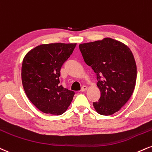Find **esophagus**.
<instances>
[{"mask_svg":"<svg viewBox=\"0 0 152 152\" xmlns=\"http://www.w3.org/2000/svg\"><path fill=\"white\" fill-rule=\"evenodd\" d=\"M87 90V87L86 86H82V88H81V91H82V92H83V91H86Z\"/></svg>","mask_w":152,"mask_h":152,"instance_id":"obj_1","label":"esophagus"}]
</instances>
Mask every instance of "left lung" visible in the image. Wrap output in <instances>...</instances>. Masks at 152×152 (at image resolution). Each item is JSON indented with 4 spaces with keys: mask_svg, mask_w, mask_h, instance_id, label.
<instances>
[{
    "mask_svg": "<svg viewBox=\"0 0 152 152\" xmlns=\"http://www.w3.org/2000/svg\"><path fill=\"white\" fill-rule=\"evenodd\" d=\"M86 64L96 74L99 100L94 102L96 112L111 115L128 101L137 80V66L127 46L111 38L79 45Z\"/></svg>",
    "mask_w": 152,
    "mask_h": 152,
    "instance_id": "left-lung-1",
    "label": "left lung"
}]
</instances>
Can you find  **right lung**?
<instances>
[{
    "instance_id": "right-lung-1",
    "label": "right lung",
    "mask_w": 152,
    "mask_h": 152,
    "mask_svg": "<svg viewBox=\"0 0 152 152\" xmlns=\"http://www.w3.org/2000/svg\"><path fill=\"white\" fill-rule=\"evenodd\" d=\"M76 44L41 45L25 55L22 64V82L27 98L42 112L63 114L75 93L60 83V70Z\"/></svg>"
}]
</instances>
